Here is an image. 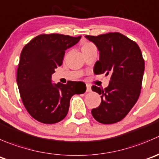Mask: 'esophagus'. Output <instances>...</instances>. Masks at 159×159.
Returning a JSON list of instances; mask_svg holds the SVG:
<instances>
[{
	"label": "esophagus",
	"mask_w": 159,
	"mask_h": 159,
	"mask_svg": "<svg viewBox=\"0 0 159 159\" xmlns=\"http://www.w3.org/2000/svg\"><path fill=\"white\" fill-rule=\"evenodd\" d=\"M91 91H92V87H91L90 84H86V92H90Z\"/></svg>",
	"instance_id": "esophagus-1"
}]
</instances>
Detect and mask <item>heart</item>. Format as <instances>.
Instances as JSON below:
<instances>
[{
	"label": "heart",
	"mask_w": 159,
	"mask_h": 159,
	"mask_svg": "<svg viewBox=\"0 0 159 159\" xmlns=\"http://www.w3.org/2000/svg\"><path fill=\"white\" fill-rule=\"evenodd\" d=\"M92 46H93V45H92V43H84V45H83V47H82V49H83V48H86V47H92Z\"/></svg>",
	"instance_id": "heart-1"
}]
</instances>
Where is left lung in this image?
Returning <instances> with one entry per match:
<instances>
[{
	"label": "left lung",
	"mask_w": 159,
	"mask_h": 159,
	"mask_svg": "<svg viewBox=\"0 0 159 159\" xmlns=\"http://www.w3.org/2000/svg\"><path fill=\"white\" fill-rule=\"evenodd\" d=\"M85 38L99 51L94 73L111 76L104 89L92 87L102 100L98 107L92 109V115L101 124H115L127 115L139 98L144 71L142 53L136 43L118 32Z\"/></svg>",
	"instance_id": "8db88e82"
}]
</instances>
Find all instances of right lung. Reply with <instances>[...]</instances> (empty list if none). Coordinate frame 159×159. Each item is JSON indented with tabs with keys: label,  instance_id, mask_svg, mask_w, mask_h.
Wrapping results in <instances>:
<instances>
[{
	"label": "right lung",
	"instance_id": "1",
	"mask_svg": "<svg viewBox=\"0 0 159 159\" xmlns=\"http://www.w3.org/2000/svg\"><path fill=\"white\" fill-rule=\"evenodd\" d=\"M80 39L42 34L32 39L21 51L17 84L26 110L39 122L53 124L61 121L68 112L70 98L85 92L86 86L80 88V81L52 82V75L62 64L65 51Z\"/></svg>",
	"mask_w": 159,
	"mask_h": 159
}]
</instances>
